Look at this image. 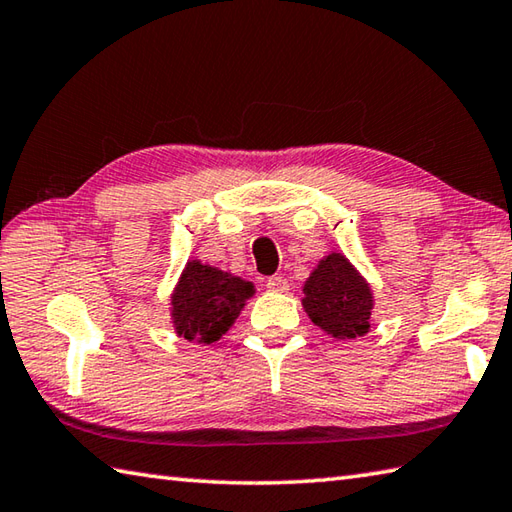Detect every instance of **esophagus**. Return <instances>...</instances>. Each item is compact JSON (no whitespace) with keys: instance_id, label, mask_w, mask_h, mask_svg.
Masks as SVG:
<instances>
[{"instance_id":"34e87169","label":"esophagus","mask_w":512,"mask_h":512,"mask_svg":"<svg viewBox=\"0 0 512 512\" xmlns=\"http://www.w3.org/2000/svg\"><path fill=\"white\" fill-rule=\"evenodd\" d=\"M266 288H268V290H273V293H286V290L290 288V284H288V279H286V277H282V275H273V277H268V279H266Z\"/></svg>"}]
</instances>
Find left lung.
I'll use <instances>...</instances> for the list:
<instances>
[{"instance_id":"left-lung-1","label":"left lung","mask_w":512,"mask_h":512,"mask_svg":"<svg viewBox=\"0 0 512 512\" xmlns=\"http://www.w3.org/2000/svg\"><path fill=\"white\" fill-rule=\"evenodd\" d=\"M308 317L337 339H355L368 333L373 293L342 253H330L304 284Z\"/></svg>"}]
</instances>
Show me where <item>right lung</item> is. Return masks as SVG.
Segmentation results:
<instances>
[{"label": "right lung", "instance_id": "obj_1", "mask_svg": "<svg viewBox=\"0 0 512 512\" xmlns=\"http://www.w3.org/2000/svg\"><path fill=\"white\" fill-rule=\"evenodd\" d=\"M255 288L224 270L188 262L173 293V324L179 337L213 344L235 324Z\"/></svg>", "mask_w": 512, "mask_h": 512}]
</instances>
